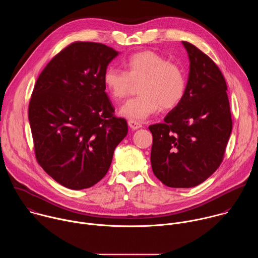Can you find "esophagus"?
<instances>
[{"label": "esophagus", "mask_w": 258, "mask_h": 258, "mask_svg": "<svg viewBox=\"0 0 258 258\" xmlns=\"http://www.w3.org/2000/svg\"><path fill=\"white\" fill-rule=\"evenodd\" d=\"M128 126L132 128V130H138L140 127H142V124L139 122V121H136V120H128Z\"/></svg>", "instance_id": "34e87169"}]
</instances>
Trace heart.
I'll return each instance as SVG.
<instances>
[{
  "mask_svg": "<svg viewBox=\"0 0 258 258\" xmlns=\"http://www.w3.org/2000/svg\"><path fill=\"white\" fill-rule=\"evenodd\" d=\"M124 71L109 67L103 75V86L114 101L125 98L133 84H140L139 97L125 102L119 114L130 120L142 121L162 109L176 107L185 97L187 80L182 68L152 51L130 56Z\"/></svg>",
  "mask_w": 258,
  "mask_h": 258,
  "instance_id": "obj_1",
  "label": "heart"
}]
</instances>
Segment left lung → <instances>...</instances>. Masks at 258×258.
Masks as SVG:
<instances>
[{
	"label": "left lung",
	"instance_id": "obj_1",
	"mask_svg": "<svg viewBox=\"0 0 258 258\" xmlns=\"http://www.w3.org/2000/svg\"><path fill=\"white\" fill-rule=\"evenodd\" d=\"M182 45L190 61L185 97L163 123L149 126L152 170L170 188H192L207 179L223 161L233 126L222 71L194 45Z\"/></svg>",
	"mask_w": 258,
	"mask_h": 258
}]
</instances>
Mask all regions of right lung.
<instances>
[{"mask_svg": "<svg viewBox=\"0 0 258 258\" xmlns=\"http://www.w3.org/2000/svg\"><path fill=\"white\" fill-rule=\"evenodd\" d=\"M117 55L103 44L72 43L47 64L34 86L28 119L35 157L68 189L101 180L127 135L126 120L114 116L102 80Z\"/></svg>", "mask_w": 258, "mask_h": 258, "instance_id": "add662e5", "label": "right lung"}]
</instances>
